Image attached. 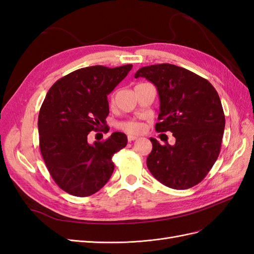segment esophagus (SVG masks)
I'll return each mask as SVG.
<instances>
[{"mask_svg":"<svg viewBox=\"0 0 254 254\" xmlns=\"http://www.w3.org/2000/svg\"><path fill=\"white\" fill-rule=\"evenodd\" d=\"M136 139H138V137L137 136H134V135H127V140L128 141H134Z\"/></svg>","mask_w":254,"mask_h":254,"instance_id":"esophagus-1","label":"esophagus"}]
</instances>
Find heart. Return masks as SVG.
Listing matches in <instances>:
<instances>
[{
  "label": "heart",
  "mask_w": 254,
  "mask_h": 254,
  "mask_svg": "<svg viewBox=\"0 0 254 254\" xmlns=\"http://www.w3.org/2000/svg\"><path fill=\"white\" fill-rule=\"evenodd\" d=\"M115 98V92L112 93L111 96V101L113 102ZM118 127L122 131L131 133V134H139L143 131L144 126L143 123L139 122V121H135V120H127V121H122L120 123H118Z\"/></svg>",
  "instance_id": "b5f03b06"
}]
</instances>
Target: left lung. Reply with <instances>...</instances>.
<instances>
[{"label":"left lung","instance_id":"left-lung-1","mask_svg":"<svg viewBox=\"0 0 254 254\" xmlns=\"http://www.w3.org/2000/svg\"><path fill=\"white\" fill-rule=\"evenodd\" d=\"M135 77L153 83L159 96L157 132H171L176 144L150 138L147 166L153 177L173 190L200 183L218 158L226 118L218 93L207 79L171 64L142 67Z\"/></svg>","mask_w":254,"mask_h":254}]
</instances>
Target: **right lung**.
Masks as SVG:
<instances>
[{
	"mask_svg": "<svg viewBox=\"0 0 254 254\" xmlns=\"http://www.w3.org/2000/svg\"><path fill=\"white\" fill-rule=\"evenodd\" d=\"M132 67L81 68L60 78L47 93L38 117L39 148L54 182L72 195L99 191L113 175V155L127 146L121 132L93 144L87 136L106 123L107 95ZM101 131H107V126Z\"/></svg>",
	"mask_w": 254,
	"mask_h": 254,
	"instance_id": "right-lung-1",
	"label": "right lung"
}]
</instances>
